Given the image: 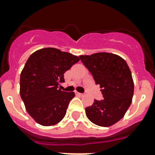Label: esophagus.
Listing matches in <instances>:
<instances>
[{
	"instance_id": "1",
	"label": "esophagus",
	"mask_w": 155,
	"mask_h": 155,
	"mask_svg": "<svg viewBox=\"0 0 155 155\" xmlns=\"http://www.w3.org/2000/svg\"><path fill=\"white\" fill-rule=\"evenodd\" d=\"M75 95H76V96H79V97H82L83 96L82 93H80V92H75Z\"/></svg>"
}]
</instances>
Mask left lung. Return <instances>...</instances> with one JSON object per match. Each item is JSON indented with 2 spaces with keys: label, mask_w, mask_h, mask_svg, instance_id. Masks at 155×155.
I'll list each match as a JSON object with an SVG mask.
<instances>
[{
  "label": "left lung",
  "mask_w": 155,
  "mask_h": 155,
  "mask_svg": "<svg viewBox=\"0 0 155 155\" xmlns=\"http://www.w3.org/2000/svg\"><path fill=\"white\" fill-rule=\"evenodd\" d=\"M79 57L103 95V100H94L85 108L87 118L103 127L114 125L124 117L132 102L134 86L129 66L119 55L106 52Z\"/></svg>",
  "instance_id": "obj_1"
}]
</instances>
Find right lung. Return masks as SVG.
I'll return each mask as SVG.
<instances>
[{"mask_svg": "<svg viewBox=\"0 0 155 155\" xmlns=\"http://www.w3.org/2000/svg\"><path fill=\"white\" fill-rule=\"evenodd\" d=\"M80 61L77 56L47 47L29 57L20 76V94L28 113L45 126L55 125L67 113L73 92L59 88L64 73Z\"/></svg>", "mask_w": 155, "mask_h": 155, "instance_id": "right-lung-1", "label": "right lung"}]
</instances>
